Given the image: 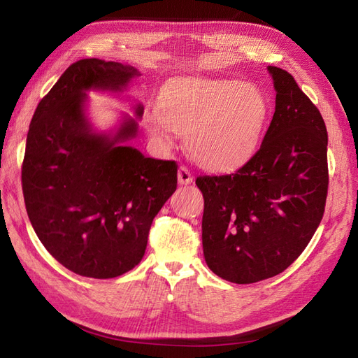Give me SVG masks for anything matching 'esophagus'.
I'll list each match as a JSON object with an SVG mask.
<instances>
[{
  "label": "esophagus",
  "instance_id": "esophagus-1",
  "mask_svg": "<svg viewBox=\"0 0 358 358\" xmlns=\"http://www.w3.org/2000/svg\"><path fill=\"white\" fill-rule=\"evenodd\" d=\"M178 180L180 185H188L192 182V173L187 166H180L178 170Z\"/></svg>",
  "mask_w": 358,
  "mask_h": 358
}]
</instances>
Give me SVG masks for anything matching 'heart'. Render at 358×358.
Returning a JSON list of instances; mask_svg holds the SVG:
<instances>
[{"label":"heart","mask_w":358,"mask_h":358,"mask_svg":"<svg viewBox=\"0 0 358 358\" xmlns=\"http://www.w3.org/2000/svg\"><path fill=\"white\" fill-rule=\"evenodd\" d=\"M268 116V103L255 85L233 79H178L166 91L164 106L145 116L162 143L187 133V146L199 164L222 170L251 155Z\"/></svg>","instance_id":"1"}]
</instances>
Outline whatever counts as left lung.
Masks as SVG:
<instances>
[{
	"label": "left lung",
	"mask_w": 358,
	"mask_h": 358,
	"mask_svg": "<svg viewBox=\"0 0 358 358\" xmlns=\"http://www.w3.org/2000/svg\"><path fill=\"white\" fill-rule=\"evenodd\" d=\"M276 91L263 143L239 170L199 176L203 254L209 268L234 284L276 276L317 231L329 189L327 128L292 76L267 67Z\"/></svg>",
	"instance_id": "obj_1"
}]
</instances>
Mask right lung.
<instances>
[{
    "mask_svg": "<svg viewBox=\"0 0 358 358\" xmlns=\"http://www.w3.org/2000/svg\"><path fill=\"white\" fill-rule=\"evenodd\" d=\"M137 69L96 58L62 73L31 119L22 191L32 229L48 252L86 278L121 276L143 258L150 225L178 187L175 161L146 158L121 143L137 122L110 137L85 116L86 91H122ZM137 116L143 115L138 104Z\"/></svg>",
    "mask_w": 358,
    "mask_h": 358,
    "instance_id": "obj_1",
    "label": "right lung"
}]
</instances>
